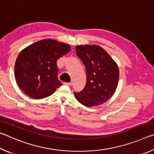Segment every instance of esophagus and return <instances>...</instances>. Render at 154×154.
Masks as SVG:
<instances>
[{"mask_svg":"<svg viewBox=\"0 0 154 154\" xmlns=\"http://www.w3.org/2000/svg\"><path fill=\"white\" fill-rule=\"evenodd\" d=\"M63 85H67V86H71L72 83L71 82H63Z\"/></svg>","mask_w":154,"mask_h":154,"instance_id":"34e87169","label":"esophagus"}]
</instances>
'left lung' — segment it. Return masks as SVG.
Masks as SVG:
<instances>
[{
  "mask_svg": "<svg viewBox=\"0 0 154 154\" xmlns=\"http://www.w3.org/2000/svg\"><path fill=\"white\" fill-rule=\"evenodd\" d=\"M75 51L86 67L87 83L82 91L74 93L75 97L86 107L99 106L110 99L116 89L118 65L98 45H78Z\"/></svg>",
  "mask_w": 154,
  "mask_h": 154,
  "instance_id": "8db88e82",
  "label": "left lung"
}]
</instances>
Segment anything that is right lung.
<instances>
[{"label": "right lung", "mask_w": 154, "mask_h": 154, "mask_svg": "<svg viewBox=\"0 0 154 154\" xmlns=\"http://www.w3.org/2000/svg\"><path fill=\"white\" fill-rule=\"evenodd\" d=\"M70 49L69 45L52 39L39 40L24 48L15 64L18 87L26 95L35 99L52 95L61 85L57 78V61Z\"/></svg>", "instance_id": "obj_1"}]
</instances>
